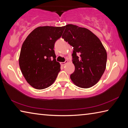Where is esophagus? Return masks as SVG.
<instances>
[{
  "label": "esophagus",
  "instance_id": "1",
  "mask_svg": "<svg viewBox=\"0 0 128 128\" xmlns=\"http://www.w3.org/2000/svg\"><path fill=\"white\" fill-rule=\"evenodd\" d=\"M67 63H68V61H67V60H66V61H65L64 62H60V64H61L62 66H65V65H66V64Z\"/></svg>",
  "mask_w": 128,
  "mask_h": 128
}]
</instances>
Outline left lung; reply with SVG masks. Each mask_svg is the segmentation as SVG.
<instances>
[{"label": "left lung", "mask_w": 128, "mask_h": 128, "mask_svg": "<svg viewBox=\"0 0 128 128\" xmlns=\"http://www.w3.org/2000/svg\"><path fill=\"white\" fill-rule=\"evenodd\" d=\"M62 38L73 47L74 72L70 76L76 85L89 88L98 82L104 72L107 54L100 40L85 28L68 24Z\"/></svg>", "instance_id": "obj_1"}]
</instances>
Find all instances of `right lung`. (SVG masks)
<instances>
[{
	"label": "right lung",
	"instance_id": "add662e5",
	"mask_svg": "<svg viewBox=\"0 0 128 128\" xmlns=\"http://www.w3.org/2000/svg\"><path fill=\"white\" fill-rule=\"evenodd\" d=\"M64 30V26L38 27L23 43L19 66L28 83L36 89L50 86L60 71V65L56 62L54 48Z\"/></svg>",
	"mask_w": 128,
	"mask_h": 128
}]
</instances>
